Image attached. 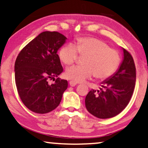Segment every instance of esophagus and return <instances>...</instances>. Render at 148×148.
Wrapping results in <instances>:
<instances>
[{
	"instance_id": "obj_1",
	"label": "esophagus",
	"mask_w": 148,
	"mask_h": 148,
	"mask_svg": "<svg viewBox=\"0 0 148 148\" xmlns=\"http://www.w3.org/2000/svg\"><path fill=\"white\" fill-rule=\"evenodd\" d=\"M69 84H70V86L74 87V86H75L76 85V82H75L72 81V80H70V81L69 82Z\"/></svg>"
}]
</instances>
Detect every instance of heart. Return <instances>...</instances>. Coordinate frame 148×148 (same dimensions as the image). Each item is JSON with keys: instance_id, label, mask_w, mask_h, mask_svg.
Here are the masks:
<instances>
[{"instance_id": "heart-1", "label": "heart", "mask_w": 148, "mask_h": 148, "mask_svg": "<svg viewBox=\"0 0 148 148\" xmlns=\"http://www.w3.org/2000/svg\"><path fill=\"white\" fill-rule=\"evenodd\" d=\"M78 53L84 58V66H72L65 72L66 78L75 82H82L95 75L99 79L109 78L116 71L121 63L118 51L111 49L107 43L90 37H79L76 45L62 46L58 52L61 61L70 65L77 60Z\"/></svg>"}]
</instances>
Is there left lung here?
Segmentation results:
<instances>
[{
    "instance_id": "8db88e82",
    "label": "left lung",
    "mask_w": 148,
    "mask_h": 148,
    "mask_svg": "<svg viewBox=\"0 0 148 148\" xmlns=\"http://www.w3.org/2000/svg\"><path fill=\"white\" fill-rule=\"evenodd\" d=\"M123 62L112 76L102 82L100 90H91L86 95V107L99 119L116 116L127 106L136 82V67L131 54L123 49Z\"/></svg>"
}]
</instances>
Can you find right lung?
Returning a JSON list of instances; mask_svg holds the SVG:
<instances>
[{
  "label": "right lung",
  "instance_id": "right-lung-1",
  "mask_svg": "<svg viewBox=\"0 0 148 148\" xmlns=\"http://www.w3.org/2000/svg\"><path fill=\"white\" fill-rule=\"evenodd\" d=\"M67 38L57 32H44L23 47L16 58L15 81L23 103L30 111L47 113L61 101L68 82L59 78L63 71L57 51ZM53 79L55 82L49 84Z\"/></svg>",
  "mask_w": 148,
  "mask_h": 148
}]
</instances>
